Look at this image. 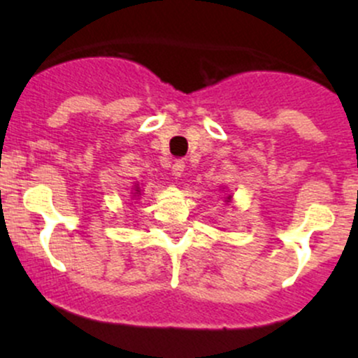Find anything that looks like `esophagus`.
Segmentation results:
<instances>
[{
    "instance_id": "esophagus-1",
    "label": "esophagus",
    "mask_w": 358,
    "mask_h": 358,
    "mask_svg": "<svg viewBox=\"0 0 358 358\" xmlns=\"http://www.w3.org/2000/svg\"><path fill=\"white\" fill-rule=\"evenodd\" d=\"M183 170H185L183 159H175V163L171 165V173H173V176H176V178H178V176H182Z\"/></svg>"
}]
</instances>
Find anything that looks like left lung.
Returning a JSON list of instances; mask_svg holds the SVG:
<instances>
[{
  "mask_svg": "<svg viewBox=\"0 0 358 358\" xmlns=\"http://www.w3.org/2000/svg\"><path fill=\"white\" fill-rule=\"evenodd\" d=\"M229 199H231V196H229ZM229 199H227V202H229Z\"/></svg>",
  "mask_w": 358,
  "mask_h": 358,
  "instance_id": "8db88e82",
  "label": "left lung"
}]
</instances>
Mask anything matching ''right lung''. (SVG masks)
<instances>
[{
    "mask_svg": "<svg viewBox=\"0 0 358 358\" xmlns=\"http://www.w3.org/2000/svg\"><path fill=\"white\" fill-rule=\"evenodd\" d=\"M136 192H138V190H136Z\"/></svg>",
    "mask_w": 358,
    "mask_h": 358,
    "instance_id": "1",
    "label": "right lung"
}]
</instances>
